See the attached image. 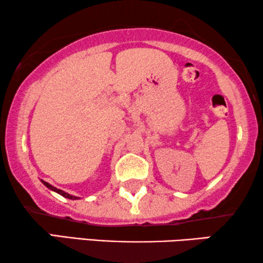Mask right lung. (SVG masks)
<instances>
[{
    "instance_id": "add662e5",
    "label": "right lung",
    "mask_w": 263,
    "mask_h": 263,
    "mask_svg": "<svg viewBox=\"0 0 263 263\" xmlns=\"http://www.w3.org/2000/svg\"><path fill=\"white\" fill-rule=\"evenodd\" d=\"M41 181H42L43 184H44V185L46 186V188H49L50 190H52V192H55V193H57V194H60V195H62L63 197H67V199H69V200H79V199H80V197L74 196V195H70V194H68V193H66V192H63V190L55 188V186L51 185V184H49L48 182L43 181V179H41Z\"/></svg>"
}]
</instances>
